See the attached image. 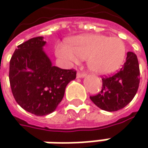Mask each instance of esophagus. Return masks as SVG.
I'll return each instance as SVG.
<instances>
[{
    "mask_svg": "<svg viewBox=\"0 0 148 148\" xmlns=\"http://www.w3.org/2000/svg\"><path fill=\"white\" fill-rule=\"evenodd\" d=\"M83 77H85V74L83 73H80V72L77 73V78H83Z\"/></svg>",
    "mask_w": 148,
    "mask_h": 148,
    "instance_id": "obj_1",
    "label": "esophagus"
}]
</instances>
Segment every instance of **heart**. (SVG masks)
<instances>
[{"label": "heart", "instance_id": "1", "mask_svg": "<svg viewBox=\"0 0 148 148\" xmlns=\"http://www.w3.org/2000/svg\"><path fill=\"white\" fill-rule=\"evenodd\" d=\"M58 53L62 58L73 63H78L79 60H87L88 67L92 72L110 74L122 67L126 47L118 38L86 36L74 39L70 49L61 45Z\"/></svg>", "mask_w": 148, "mask_h": 148}]
</instances>
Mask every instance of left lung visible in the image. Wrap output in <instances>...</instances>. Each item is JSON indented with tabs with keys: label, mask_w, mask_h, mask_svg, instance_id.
Returning a JSON list of instances; mask_svg holds the SVG:
<instances>
[{
	"label": "left lung",
	"mask_w": 148,
	"mask_h": 148,
	"mask_svg": "<svg viewBox=\"0 0 148 148\" xmlns=\"http://www.w3.org/2000/svg\"><path fill=\"white\" fill-rule=\"evenodd\" d=\"M100 92L91 96V100L99 108L106 111L123 109L135 96L140 83V69L136 55L127 53L126 62L117 73L103 77Z\"/></svg>",
	"instance_id": "8db88e82"
}]
</instances>
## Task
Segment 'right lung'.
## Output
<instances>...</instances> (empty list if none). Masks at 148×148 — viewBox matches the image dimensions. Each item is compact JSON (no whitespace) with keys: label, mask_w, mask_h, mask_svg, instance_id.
<instances>
[{"label":"right lung","mask_w":148,"mask_h":148,"mask_svg":"<svg viewBox=\"0 0 148 148\" xmlns=\"http://www.w3.org/2000/svg\"><path fill=\"white\" fill-rule=\"evenodd\" d=\"M43 37L18 46L10 60L9 81L16 102L36 116L53 112L63 99L67 85L76 78L74 69L53 66L43 49Z\"/></svg>","instance_id":"obj_1"}]
</instances>
